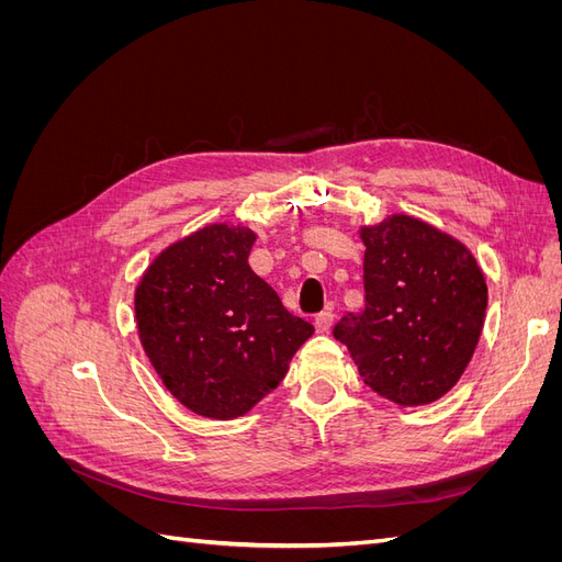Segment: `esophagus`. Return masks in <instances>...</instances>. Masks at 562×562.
<instances>
[{
	"mask_svg": "<svg viewBox=\"0 0 562 562\" xmlns=\"http://www.w3.org/2000/svg\"><path fill=\"white\" fill-rule=\"evenodd\" d=\"M314 326H316L318 333H328L330 326H333V312H321V314H316Z\"/></svg>",
	"mask_w": 562,
	"mask_h": 562,
	"instance_id": "1",
	"label": "esophagus"
}]
</instances>
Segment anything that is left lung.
<instances>
[{
    "mask_svg": "<svg viewBox=\"0 0 562 562\" xmlns=\"http://www.w3.org/2000/svg\"><path fill=\"white\" fill-rule=\"evenodd\" d=\"M366 246L361 314L333 328L363 382L403 407L446 396L479 345L487 283L454 236L396 213L359 229Z\"/></svg>",
    "mask_w": 562,
    "mask_h": 562,
    "instance_id": "obj_1",
    "label": "left lung"
}]
</instances>
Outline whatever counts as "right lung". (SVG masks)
Wrapping results in <instances>:
<instances>
[{
    "mask_svg": "<svg viewBox=\"0 0 562 562\" xmlns=\"http://www.w3.org/2000/svg\"><path fill=\"white\" fill-rule=\"evenodd\" d=\"M258 234L215 223L164 248L135 288V321L164 386L211 419L246 415L285 378L314 326L248 265Z\"/></svg>",
    "mask_w": 562,
    "mask_h": 562,
    "instance_id": "obj_1",
    "label": "right lung"
}]
</instances>
